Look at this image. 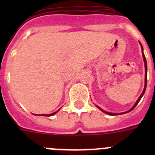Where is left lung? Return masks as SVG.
<instances>
[{
    "label": "left lung",
    "instance_id": "8db88e82",
    "mask_svg": "<svg viewBox=\"0 0 155 155\" xmlns=\"http://www.w3.org/2000/svg\"><path fill=\"white\" fill-rule=\"evenodd\" d=\"M140 45H141V44H140ZM141 48H142V50H143V46H142V45H141ZM143 61H144V66H145V85H144V88H143V92L141 93V94H140V96L139 97V98H138V99H137V102H136V103H135V105H134V106H133V108L131 109H130V110L127 111V112H125V113H108V112H105V111L102 110V109H100V108L98 107V106H97V107H98V109H101V110H102V112H103V113H106V114H108V115H110V116H116V115H119V114H124V113H129V112H130V111H132L133 109H134V108L136 107V105H137L138 103H139L140 100L141 99L142 96H143V94H144V92H145V90H146V87H147V61H146V58H145V56H144V54H143Z\"/></svg>",
    "mask_w": 155,
    "mask_h": 155
}]
</instances>
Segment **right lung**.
I'll return each instance as SVG.
<instances>
[{
  "label": "right lung",
  "mask_w": 155,
  "mask_h": 155,
  "mask_svg": "<svg viewBox=\"0 0 155 155\" xmlns=\"http://www.w3.org/2000/svg\"><path fill=\"white\" fill-rule=\"evenodd\" d=\"M57 113V112H55V113H52V114H49V115H39V116H53V115L56 114Z\"/></svg>",
  "instance_id": "right-lung-1"
}]
</instances>
